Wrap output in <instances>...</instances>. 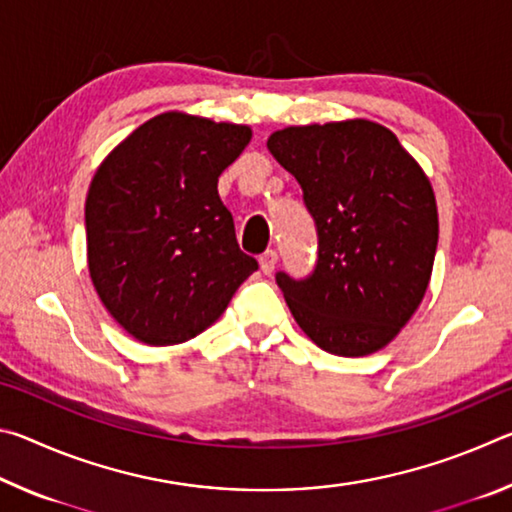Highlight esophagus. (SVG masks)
<instances>
[{
  "label": "esophagus",
  "instance_id": "esophagus-1",
  "mask_svg": "<svg viewBox=\"0 0 512 512\" xmlns=\"http://www.w3.org/2000/svg\"><path fill=\"white\" fill-rule=\"evenodd\" d=\"M275 264H277V253H275V250H266V253L259 255V266H262V271L266 275H271L275 271Z\"/></svg>",
  "mask_w": 512,
  "mask_h": 512
}]
</instances>
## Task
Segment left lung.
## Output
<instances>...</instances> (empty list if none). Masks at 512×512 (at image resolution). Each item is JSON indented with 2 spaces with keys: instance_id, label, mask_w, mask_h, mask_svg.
<instances>
[{
  "instance_id": "obj_1",
  "label": "left lung",
  "mask_w": 512,
  "mask_h": 512,
  "mask_svg": "<svg viewBox=\"0 0 512 512\" xmlns=\"http://www.w3.org/2000/svg\"><path fill=\"white\" fill-rule=\"evenodd\" d=\"M266 146L298 180L318 237L314 271L275 273L293 318L325 352L381 350L431 277L438 212L427 176L388 128L366 119L291 126Z\"/></svg>"
}]
</instances>
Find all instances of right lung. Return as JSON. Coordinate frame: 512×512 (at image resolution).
Returning a JSON list of instances; mask_svg holds the SVG:
<instances>
[{
  "label": "right lung",
  "instance_id": "add662e5",
  "mask_svg": "<svg viewBox=\"0 0 512 512\" xmlns=\"http://www.w3.org/2000/svg\"><path fill=\"white\" fill-rule=\"evenodd\" d=\"M250 135L248 126L164 112L94 173L85 201L90 275L110 316L137 341L194 339L257 271L216 189Z\"/></svg>",
  "mask_w": 512,
  "mask_h": 512
}]
</instances>
